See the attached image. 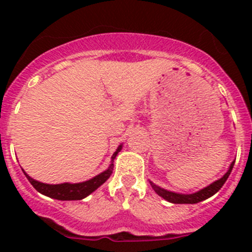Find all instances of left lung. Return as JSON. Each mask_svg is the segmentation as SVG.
<instances>
[{
  "label": "left lung",
  "mask_w": 252,
  "mask_h": 252,
  "mask_svg": "<svg viewBox=\"0 0 252 252\" xmlns=\"http://www.w3.org/2000/svg\"><path fill=\"white\" fill-rule=\"evenodd\" d=\"M233 164H235V161H232V164H231L228 171H227L226 174H224L221 179L216 180L215 183H212L211 186L206 187V188H203L202 190H199V192L193 193V194H178V193L169 192V190H165V189L160 188V187L155 186V184L151 183V182H150V184H151V187H153L154 190H155V192H157L160 197H162L164 199H166L168 202H170V203L194 204V203H198V202L204 201V199H207V198L212 197L213 194H216V193H217L218 190L222 188V186L226 183L227 178L230 177L231 171H232V168H233Z\"/></svg>",
  "instance_id": "obj_1"
}]
</instances>
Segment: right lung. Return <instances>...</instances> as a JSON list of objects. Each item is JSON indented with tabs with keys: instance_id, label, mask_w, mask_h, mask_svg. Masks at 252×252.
Segmentation results:
<instances>
[{
	"instance_id": "right-lung-1",
	"label": "right lung",
	"mask_w": 252,
	"mask_h": 252,
	"mask_svg": "<svg viewBox=\"0 0 252 252\" xmlns=\"http://www.w3.org/2000/svg\"><path fill=\"white\" fill-rule=\"evenodd\" d=\"M122 145L119 146V149L116 150V153L112 155V161L115 160L116 155L121 150ZM113 170V164H111L110 168L104 170L103 173L98 174L97 177L92 178V179L87 180V182H83V183H63V184H45V183H40L37 180H34L32 178L29 177L26 174V178L29 179V182L31 183V186L36 189L37 192H40L41 194L48 195L50 198H54V199H59V201H79V199H83L87 195H90L91 193L94 192L95 189L101 187L102 184L106 182L108 178L111 177Z\"/></svg>"
}]
</instances>
